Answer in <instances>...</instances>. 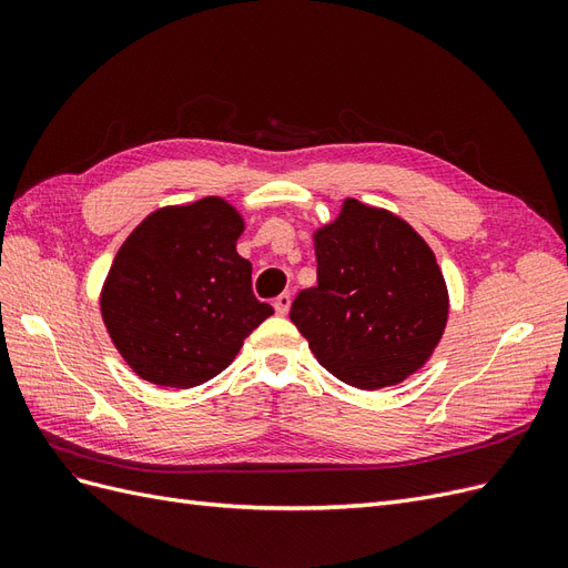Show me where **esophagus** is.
<instances>
[{"instance_id": "1", "label": "esophagus", "mask_w": 568, "mask_h": 568, "mask_svg": "<svg viewBox=\"0 0 568 568\" xmlns=\"http://www.w3.org/2000/svg\"><path fill=\"white\" fill-rule=\"evenodd\" d=\"M288 307H291V294H280L274 298V311H277V315H286Z\"/></svg>"}]
</instances>
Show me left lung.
<instances>
[{"label": "left lung", "mask_w": 568, "mask_h": 568, "mask_svg": "<svg viewBox=\"0 0 568 568\" xmlns=\"http://www.w3.org/2000/svg\"><path fill=\"white\" fill-rule=\"evenodd\" d=\"M315 255L317 286L301 291L288 317L320 365L363 390L405 382L448 322L434 251L398 215L346 199L315 232Z\"/></svg>", "instance_id": "1"}]
</instances>
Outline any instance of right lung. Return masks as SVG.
I'll use <instances>...</instances> for the list:
<instances>
[{"instance_id": "1", "label": "right lung", "mask_w": 568, "mask_h": 568, "mask_svg": "<svg viewBox=\"0 0 568 568\" xmlns=\"http://www.w3.org/2000/svg\"><path fill=\"white\" fill-rule=\"evenodd\" d=\"M244 217L217 196L168 205L142 220L113 257L101 317L144 382L192 388L225 369L274 311L251 288L236 253Z\"/></svg>"}]
</instances>
